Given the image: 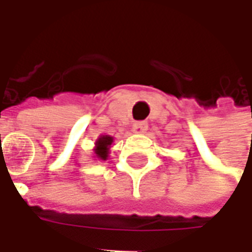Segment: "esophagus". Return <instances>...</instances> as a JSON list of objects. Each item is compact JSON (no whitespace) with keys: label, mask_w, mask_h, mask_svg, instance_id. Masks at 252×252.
Instances as JSON below:
<instances>
[{"label":"esophagus","mask_w":252,"mask_h":252,"mask_svg":"<svg viewBox=\"0 0 252 252\" xmlns=\"http://www.w3.org/2000/svg\"><path fill=\"white\" fill-rule=\"evenodd\" d=\"M147 123H142V121H139V123H135L133 126H132V132L133 133H136V135H142L144 132L147 131Z\"/></svg>","instance_id":"1"}]
</instances>
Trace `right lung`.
Returning a JSON list of instances; mask_svg holds the SVG:
<instances>
[{
	"label": "right lung",
	"mask_w": 252,
	"mask_h": 252,
	"mask_svg": "<svg viewBox=\"0 0 252 252\" xmlns=\"http://www.w3.org/2000/svg\"><path fill=\"white\" fill-rule=\"evenodd\" d=\"M113 143V137L109 135H101L95 140V147H94V157L99 160H106L109 157L110 146Z\"/></svg>",
	"instance_id": "right-lung-1"
}]
</instances>
